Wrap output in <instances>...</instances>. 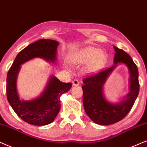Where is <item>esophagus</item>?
Returning a JSON list of instances; mask_svg holds the SVG:
<instances>
[{"instance_id":"34e87169","label":"esophagus","mask_w":147,"mask_h":147,"mask_svg":"<svg viewBox=\"0 0 147 147\" xmlns=\"http://www.w3.org/2000/svg\"><path fill=\"white\" fill-rule=\"evenodd\" d=\"M72 85H73V86H78V85H79V81H78V80H77V79L74 80V81H72Z\"/></svg>"}]
</instances>
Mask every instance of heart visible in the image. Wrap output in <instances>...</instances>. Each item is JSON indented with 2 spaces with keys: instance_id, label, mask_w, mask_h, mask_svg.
<instances>
[{
  "instance_id": "1",
  "label": "heart",
  "mask_w": 147,
  "mask_h": 147,
  "mask_svg": "<svg viewBox=\"0 0 147 147\" xmlns=\"http://www.w3.org/2000/svg\"><path fill=\"white\" fill-rule=\"evenodd\" d=\"M105 54L103 51L98 50L93 47H87L80 50L74 56L73 60L77 63H85L89 61V67L91 69L96 68L104 61Z\"/></svg>"
}]
</instances>
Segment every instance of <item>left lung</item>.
Returning <instances> with one entry per match:
<instances>
[{"instance_id": "left-lung-1", "label": "left lung", "mask_w": 147, "mask_h": 147, "mask_svg": "<svg viewBox=\"0 0 147 147\" xmlns=\"http://www.w3.org/2000/svg\"><path fill=\"white\" fill-rule=\"evenodd\" d=\"M113 48L116 51L114 65L87 76L83 81V102L85 112L93 122L100 125L113 124L122 120L132 109L139 93L137 66L126 52L116 46ZM118 63L128 66L131 76L130 91L120 103L111 104L103 96L102 86Z\"/></svg>"}]
</instances>
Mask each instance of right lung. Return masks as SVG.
Listing matches in <instances>:
<instances>
[{
  "label": "right lung",
  "instance_id": "obj_1",
  "mask_svg": "<svg viewBox=\"0 0 147 147\" xmlns=\"http://www.w3.org/2000/svg\"><path fill=\"white\" fill-rule=\"evenodd\" d=\"M58 45L57 41L46 39L28 45L17 54L7 73L8 101L17 116L29 124L45 126L53 122L60 109V97L69 91L72 83H62L52 76L40 97L29 101L21 100L17 91V77L21 65L34 58L54 62Z\"/></svg>",
  "mask_w": 147,
  "mask_h": 147
}]
</instances>
